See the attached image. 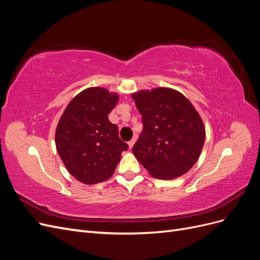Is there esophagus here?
I'll list each match as a JSON object with an SVG mask.
<instances>
[{
  "instance_id": "1",
  "label": "esophagus",
  "mask_w": 260,
  "mask_h": 260,
  "mask_svg": "<svg viewBox=\"0 0 260 260\" xmlns=\"http://www.w3.org/2000/svg\"><path fill=\"white\" fill-rule=\"evenodd\" d=\"M135 142H136L135 139H132L131 141H129V142H128V145H129V148H130V149L133 147V145H135Z\"/></svg>"
}]
</instances>
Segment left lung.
I'll return each instance as SVG.
<instances>
[{
	"instance_id": "8db88e82",
	"label": "left lung",
	"mask_w": 260,
	"mask_h": 260,
	"mask_svg": "<svg viewBox=\"0 0 260 260\" xmlns=\"http://www.w3.org/2000/svg\"><path fill=\"white\" fill-rule=\"evenodd\" d=\"M131 98L143 122V131L132 148L136 158L157 179L186 174L205 142V127L191 102L169 88L142 90Z\"/></svg>"
}]
</instances>
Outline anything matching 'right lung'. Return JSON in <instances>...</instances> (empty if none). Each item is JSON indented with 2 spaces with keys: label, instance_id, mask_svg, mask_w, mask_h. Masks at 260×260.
Here are the masks:
<instances>
[{
  "label": "right lung",
  "instance_id": "1",
  "mask_svg": "<svg viewBox=\"0 0 260 260\" xmlns=\"http://www.w3.org/2000/svg\"><path fill=\"white\" fill-rule=\"evenodd\" d=\"M119 95L94 86L70 101L58 121L55 144L68 172L84 184L111 178L127 151L118 127L108 120Z\"/></svg>",
  "mask_w": 260,
  "mask_h": 260
}]
</instances>
